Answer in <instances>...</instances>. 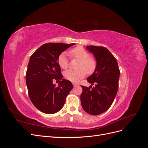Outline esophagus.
I'll list each match as a JSON object with an SVG mask.
<instances>
[{"label": "esophagus", "mask_w": 148, "mask_h": 148, "mask_svg": "<svg viewBox=\"0 0 148 148\" xmlns=\"http://www.w3.org/2000/svg\"><path fill=\"white\" fill-rule=\"evenodd\" d=\"M73 86L74 87H75V86H78V84H77V83H73Z\"/></svg>", "instance_id": "34e87169"}]
</instances>
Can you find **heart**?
I'll list each match as a JSON object with an SVG mask.
<instances>
[{"label":"heart","instance_id":"1","mask_svg":"<svg viewBox=\"0 0 148 148\" xmlns=\"http://www.w3.org/2000/svg\"><path fill=\"white\" fill-rule=\"evenodd\" d=\"M71 56L79 60L77 70L70 69L65 71L66 79L73 83H77L83 78L86 73L92 74L96 69V61L89 57V53L82 47H77L70 52ZM58 64L61 68L66 69L69 66V60L66 52H62L58 57Z\"/></svg>","mask_w":148,"mask_h":148}]
</instances>
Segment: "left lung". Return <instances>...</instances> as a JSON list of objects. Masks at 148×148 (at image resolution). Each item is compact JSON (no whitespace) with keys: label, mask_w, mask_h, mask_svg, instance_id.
Segmentation results:
<instances>
[{"label":"left lung","mask_w":148,"mask_h":148,"mask_svg":"<svg viewBox=\"0 0 148 148\" xmlns=\"http://www.w3.org/2000/svg\"><path fill=\"white\" fill-rule=\"evenodd\" d=\"M86 49L96 60V69L87 81L92 85L95 83L96 86H81L80 99L86 112L97 115L108 110L112 104L119 88L120 70L117 60L107 48L87 46Z\"/></svg>","instance_id":"obj_1"}]
</instances>
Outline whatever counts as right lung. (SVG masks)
<instances>
[{"label":"right lung","instance_id":"obj_1","mask_svg":"<svg viewBox=\"0 0 148 148\" xmlns=\"http://www.w3.org/2000/svg\"><path fill=\"white\" fill-rule=\"evenodd\" d=\"M74 43H46L31 56L26 74L28 95L33 105L42 112L52 114L63 107L65 98L73 88L61 74L58 57ZM60 80L59 86L52 83Z\"/></svg>","mask_w":148,"mask_h":148}]
</instances>
